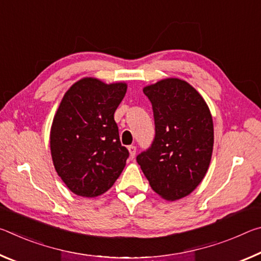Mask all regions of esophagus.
<instances>
[{"label":"esophagus","mask_w":261,"mask_h":261,"mask_svg":"<svg viewBox=\"0 0 261 261\" xmlns=\"http://www.w3.org/2000/svg\"><path fill=\"white\" fill-rule=\"evenodd\" d=\"M127 148H129V152H130V158L134 159L136 156V151H137L136 146H135V145H130V146Z\"/></svg>","instance_id":"obj_1"}]
</instances>
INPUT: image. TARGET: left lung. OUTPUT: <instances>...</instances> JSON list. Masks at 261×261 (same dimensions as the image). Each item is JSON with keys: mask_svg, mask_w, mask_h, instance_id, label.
<instances>
[{"mask_svg": "<svg viewBox=\"0 0 261 261\" xmlns=\"http://www.w3.org/2000/svg\"><path fill=\"white\" fill-rule=\"evenodd\" d=\"M152 103L155 136L137 162L151 188L167 200L191 193L208 169L213 120L201 95L187 82L168 78L144 88Z\"/></svg>", "mask_w": 261, "mask_h": 261, "instance_id": "1", "label": "left lung"}]
</instances>
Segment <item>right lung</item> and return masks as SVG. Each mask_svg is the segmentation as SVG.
I'll return each mask as SVG.
<instances>
[{"label": "right lung", "instance_id": "obj_1", "mask_svg": "<svg viewBox=\"0 0 261 261\" xmlns=\"http://www.w3.org/2000/svg\"><path fill=\"white\" fill-rule=\"evenodd\" d=\"M126 85H107L84 78L69 88L50 130L55 169L77 196L96 197L113 187L124 169L127 148L122 146L114 113Z\"/></svg>", "mask_w": 261, "mask_h": 261}]
</instances>
